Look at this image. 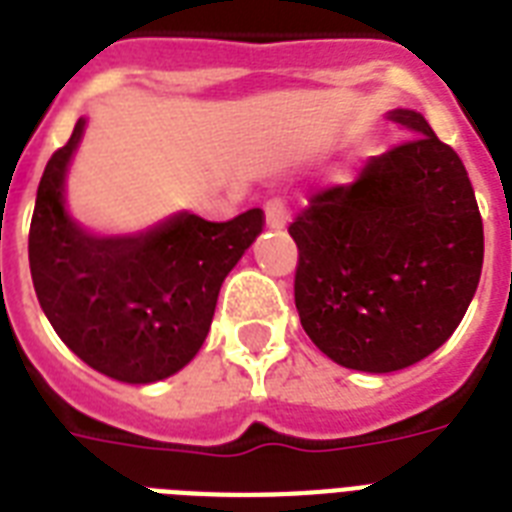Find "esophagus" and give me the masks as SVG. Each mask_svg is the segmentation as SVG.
<instances>
[{
  "mask_svg": "<svg viewBox=\"0 0 512 512\" xmlns=\"http://www.w3.org/2000/svg\"><path fill=\"white\" fill-rule=\"evenodd\" d=\"M289 215L287 207H284V201L281 199H271L265 204V225L271 228V231H281L284 225H287Z\"/></svg>",
  "mask_w": 512,
  "mask_h": 512,
  "instance_id": "34e87169",
  "label": "esophagus"
}]
</instances>
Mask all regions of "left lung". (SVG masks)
Wrapping results in <instances>:
<instances>
[{
	"mask_svg": "<svg viewBox=\"0 0 512 512\" xmlns=\"http://www.w3.org/2000/svg\"><path fill=\"white\" fill-rule=\"evenodd\" d=\"M409 138L372 156L353 185L316 193L289 225L305 335L345 369L417 364L460 327L484 265L468 170L412 108L388 111Z\"/></svg>",
	"mask_w": 512,
	"mask_h": 512,
	"instance_id": "left-lung-1",
	"label": "left lung"
}]
</instances>
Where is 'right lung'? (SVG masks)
I'll use <instances>...</instances> for the list:
<instances>
[{"label":"right lung","mask_w":512,"mask_h":512,"mask_svg":"<svg viewBox=\"0 0 512 512\" xmlns=\"http://www.w3.org/2000/svg\"><path fill=\"white\" fill-rule=\"evenodd\" d=\"M87 116L44 167L28 231L36 297L58 337L95 372L167 380L207 340L225 276L263 231V212L228 223L175 212L135 233H95L66 207V177Z\"/></svg>","instance_id":"right-lung-1"}]
</instances>
